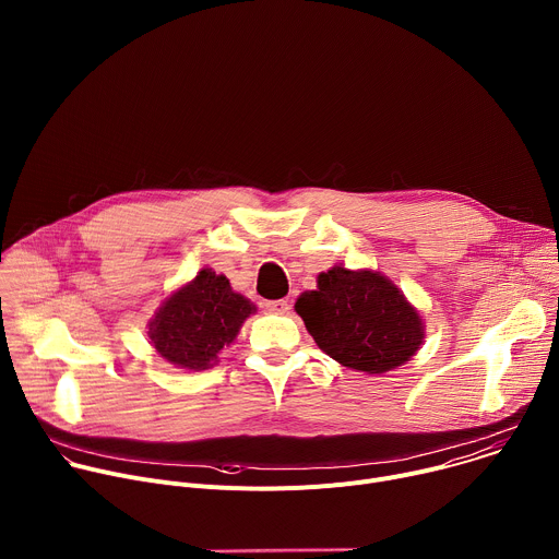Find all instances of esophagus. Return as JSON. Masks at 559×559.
<instances>
[{"label": "esophagus", "mask_w": 559, "mask_h": 559, "mask_svg": "<svg viewBox=\"0 0 559 559\" xmlns=\"http://www.w3.org/2000/svg\"><path fill=\"white\" fill-rule=\"evenodd\" d=\"M265 307L274 313H287L289 311V300L287 298H278V300H267Z\"/></svg>", "instance_id": "34e87169"}]
</instances>
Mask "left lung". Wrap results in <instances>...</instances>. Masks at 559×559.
<instances>
[{"label":"left lung","instance_id":"1","mask_svg":"<svg viewBox=\"0 0 559 559\" xmlns=\"http://www.w3.org/2000/svg\"><path fill=\"white\" fill-rule=\"evenodd\" d=\"M294 309L316 345L343 367L384 373L405 365L423 345L418 309L386 276L334 265Z\"/></svg>","mask_w":559,"mask_h":559}]
</instances>
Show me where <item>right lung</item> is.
<instances>
[{
  "instance_id": "1",
  "label": "right lung",
  "mask_w": 559,
  "mask_h": 559,
  "mask_svg": "<svg viewBox=\"0 0 559 559\" xmlns=\"http://www.w3.org/2000/svg\"><path fill=\"white\" fill-rule=\"evenodd\" d=\"M254 311L223 274L205 267L154 311L147 336L156 354L175 367L201 371L218 362V354Z\"/></svg>"
}]
</instances>
